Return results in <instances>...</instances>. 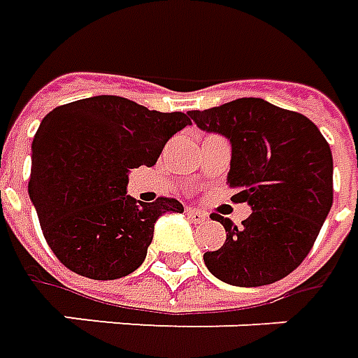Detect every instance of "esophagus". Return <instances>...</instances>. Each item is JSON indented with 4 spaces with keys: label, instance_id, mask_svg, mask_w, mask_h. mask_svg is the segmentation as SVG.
I'll list each match as a JSON object with an SVG mask.
<instances>
[{
    "label": "esophagus",
    "instance_id": "esophagus-1",
    "mask_svg": "<svg viewBox=\"0 0 358 358\" xmlns=\"http://www.w3.org/2000/svg\"><path fill=\"white\" fill-rule=\"evenodd\" d=\"M188 217L192 221H194V223H201V221L208 220V215H206L203 211L196 210V208H189V210H188Z\"/></svg>",
    "mask_w": 358,
    "mask_h": 358
}]
</instances>
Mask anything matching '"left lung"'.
<instances>
[{"instance_id": "obj_1", "label": "left lung", "mask_w": 358, "mask_h": 358, "mask_svg": "<svg viewBox=\"0 0 358 358\" xmlns=\"http://www.w3.org/2000/svg\"><path fill=\"white\" fill-rule=\"evenodd\" d=\"M203 131L231 141V201L252 208L241 227L223 223V247L203 255L213 276L233 286H264L296 271L312 250L333 203V157L320 129L301 113L261 97L189 111Z\"/></svg>"}]
</instances>
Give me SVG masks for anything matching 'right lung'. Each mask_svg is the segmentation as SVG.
<instances>
[{"label": "right lung", "mask_w": 358, "mask_h": 358, "mask_svg": "<svg viewBox=\"0 0 358 358\" xmlns=\"http://www.w3.org/2000/svg\"><path fill=\"white\" fill-rule=\"evenodd\" d=\"M192 121L119 96H94L55 108L33 141L29 196L48 247L66 268L115 280L147 257L162 213H182L174 198L152 203L127 196L131 169L155 166L169 138Z\"/></svg>", "instance_id": "right-lung-1"}]
</instances>
